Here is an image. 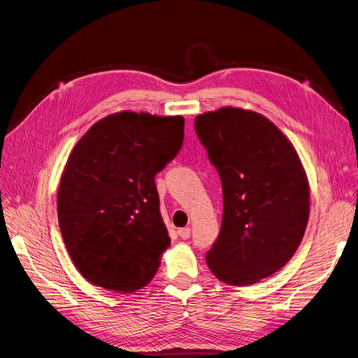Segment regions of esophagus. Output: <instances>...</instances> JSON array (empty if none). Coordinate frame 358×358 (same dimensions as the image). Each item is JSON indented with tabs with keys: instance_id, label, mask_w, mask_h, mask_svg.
Returning a JSON list of instances; mask_svg holds the SVG:
<instances>
[{
	"instance_id": "esophagus-1",
	"label": "esophagus",
	"mask_w": 358,
	"mask_h": 358,
	"mask_svg": "<svg viewBox=\"0 0 358 358\" xmlns=\"http://www.w3.org/2000/svg\"><path fill=\"white\" fill-rule=\"evenodd\" d=\"M178 236L181 237V239H184V241H186V239H189V237H190V229L189 227H184V229H178Z\"/></svg>"
}]
</instances>
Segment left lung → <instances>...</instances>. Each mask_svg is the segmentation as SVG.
<instances>
[{"label": "left lung", "instance_id": "8db88e82", "mask_svg": "<svg viewBox=\"0 0 358 358\" xmlns=\"http://www.w3.org/2000/svg\"><path fill=\"white\" fill-rule=\"evenodd\" d=\"M196 134L222 184V222L206 264L218 280L249 286L294 257L310 217L301 159L270 119L221 108L197 115Z\"/></svg>", "mask_w": 358, "mask_h": 358}]
</instances>
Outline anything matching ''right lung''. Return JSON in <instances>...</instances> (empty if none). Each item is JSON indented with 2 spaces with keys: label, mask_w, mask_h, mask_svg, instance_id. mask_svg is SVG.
Listing matches in <instances>:
<instances>
[{
  "label": "right lung",
  "mask_w": 358,
  "mask_h": 358,
  "mask_svg": "<svg viewBox=\"0 0 358 358\" xmlns=\"http://www.w3.org/2000/svg\"><path fill=\"white\" fill-rule=\"evenodd\" d=\"M184 138L182 116L117 112L100 119L68 157L57 217L78 271L119 294L148 285L171 245L155 176Z\"/></svg>",
  "instance_id": "1"
}]
</instances>
